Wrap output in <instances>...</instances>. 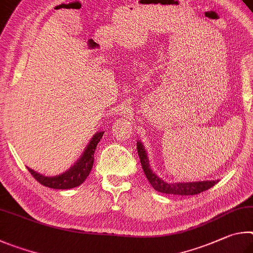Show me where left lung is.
<instances>
[{
    "mask_svg": "<svg viewBox=\"0 0 253 253\" xmlns=\"http://www.w3.org/2000/svg\"><path fill=\"white\" fill-rule=\"evenodd\" d=\"M136 149H138L139 158L141 166L144 171L145 175L149 182L151 183L154 190L167 194H178V196H196V194L201 193L206 190L213 187L215 183H218V181H201V182H178V183H167L165 181L161 180L160 178L153 173L149 167V160L145 153V150L141 142L136 143Z\"/></svg>",
    "mask_w": 253,
    "mask_h": 253,
    "instance_id": "8db88e82",
    "label": "left lung"
}]
</instances>
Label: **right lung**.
Returning <instances> with one entry per match:
<instances>
[{
  "label": "right lung",
  "instance_id": "right-lung-1",
  "mask_svg": "<svg viewBox=\"0 0 253 253\" xmlns=\"http://www.w3.org/2000/svg\"><path fill=\"white\" fill-rule=\"evenodd\" d=\"M103 133L104 132H99V133L94 134L90 143L87 144L81 159L63 174L51 178V176H44L40 174L38 172L31 170L30 168H28V170L39 183L45 185L47 188L64 190L79 187L80 184L84 182V180L87 178L88 173H90L93 167V161H94V151L97 143L100 142L101 138L103 136Z\"/></svg>",
  "mask_w": 253,
  "mask_h": 253
}]
</instances>
